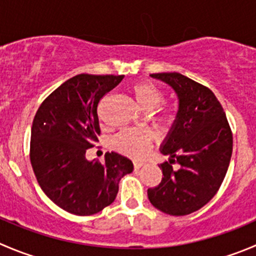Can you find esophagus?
Instances as JSON below:
<instances>
[{"label":"esophagus","mask_w":256,"mask_h":256,"mask_svg":"<svg viewBox=\"0 0 256 256\" xmlns=\"http://www.w3.org/2000/svg\"><path fill=\"white\" fill-rule=\"evenodd\" d=\"M142 165H144V162H141V161H134V168H135V170L140 168Z\"/></svg>","instance_id":"esophagus-1"}]
</instances>
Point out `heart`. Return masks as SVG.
I'll return each instance as SVG.
<instances>
[{
  "instance_id": "heart-1",
  "label": "heart",
  "mask_w": 256,
  "mask_h": 256,
  "mask_svg": "<svg viewBox=\"0 0 256 256\" xmlns=\"http://www.w3.org/2000/svg\"><path fill=\"white\" fill-rule=\"evenodd\" d=\"M131 92L135 96L138 106L145 111L158 108L165 100L164 91L151 81H138L131 88ZM155 118L160 124L168 125L175 118L174 111L164 108L155 114ZM112 145L118 152L125 154L131 158H141L148 151L151 146V135L148 131L140 128H130L118 132L114 138Z\"/></svg>"
}]
</instances>
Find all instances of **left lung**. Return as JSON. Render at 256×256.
Masks as SVG:
<instances>
[{"mask_svg":"<svg viewBox=\"0 0 256 256\" xmlns=\"http://www.w3.org/2000/svg\"><path fill=\"white\" fill-rule=\"evenodd\" d=\"M174 88L178 110L160 151L162 180L148 188L151 204L165 214L182 216L214 198L226 175L232 134L222 104L210 88L178 72L152 74ZM178 163V169L172 164Z\"/></svg>","mask_w":256,"mask_h":256,"instance_id":"left-lung-1","label":"left lung"}]
</instances>
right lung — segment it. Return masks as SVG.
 Listing matches in <instances>:
<instances>
[{
	"label": "right lung",
	"instance_id": "1",
	"mask_svg": "<svg viewBox=\"0 0 256 256\" xmlns=\"http://www.w3.org/2000/svg\"><path fill=\"white\" fill-rule=\"evenodd\" d=\"M124 75H81L44 98L32 122L30 158L44 194L75 215H94L112 204L118 182L132 172L131 160L108 152L105 162L88 161V148L100 135L98 105Z\"/></svg>",
	"mask_w": 256,
	"mask_h": 256
}]
</instances>
